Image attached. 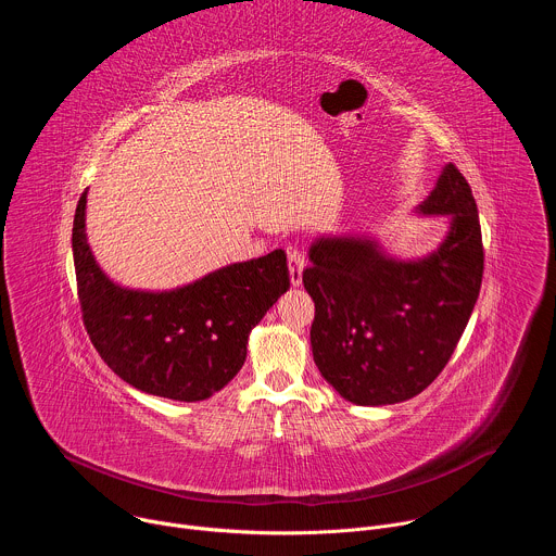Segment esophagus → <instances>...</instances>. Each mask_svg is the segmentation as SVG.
Wrapping results in <instances>:
<instances>
[{
    "label": "esophagus",
    "mask_w": 556,
    "mask_h": 556,
    "mask_svg": "<svg viewBox=\"0 0 556 556\" xmlns=\"http://www.w3.org/2000/svg\"><path fill=\"white\" fill-rule=\"evenodd\" d=\"M303 266H305V255H303L299 249L288 247V268H290V281H292V286H299V283H301Z\"/></svg>",
    "instance_id": "obj_1"
}]
</instances>
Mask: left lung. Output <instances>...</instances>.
Wrapping results in <instances>:
<instances>
[{"mask_svg": "<svg viewBox=\"0 0 556 556\" xmlns=\"http://www.w3.org/2000/svg\"><path fill=\"white\" fill-rule=\"evenodd\" d=\"M420 213L448 215L429 257L399 262L361 237H319L303 286L314 301L312 356L354 405H393L427 389L448 363L480 296L484 247L478 204L451 163Z\"/></svg>", "mask_w": 556, "mask_h": 556, "instance_id": "left-lung-1", "label": "left lung"}]
</instances>
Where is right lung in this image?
Returning <instances> with one entry per match:
<instances>
[{
  "label": "right lung",
  "instance_id": "obj_1",
  "mask_svg": "<svg viewBox=\"0 0 556 556\" xmlns=\"http://www.w3.org/2000/svg\"><path fill=\"white\" fill-rule=\"evenodd\" d=\"M81 193L72 224L84 326L108 367L131 387L180 403L204 401L247 361L251 330L290 288L286 253L230 264L172 292L116 286L86 237Z\"/></svg>",
  "mask_w": 556,
  "mask_h": 556
}]
</instances>
